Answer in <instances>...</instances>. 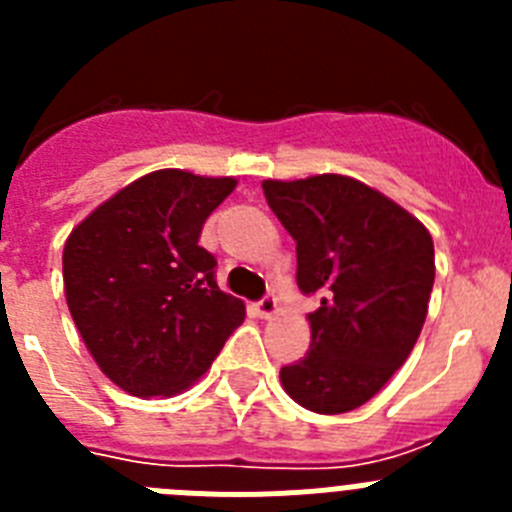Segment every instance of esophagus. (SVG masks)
Masks as SVG:
<instances>
[{
	"mask_svg": "<svg viewBox=\"0 0 512 512\" xmlns=\"http://www.w3.org/2000/svg\"><path fill=\"white\" fill-rule=\"evenodd\" d=\"M256 312H259L261 318H271L274 312H277V297L274 295H264L259 302H256Z\"/></svg>",
	"mask_w": 512,
	"mask_h": 512,
	"instance_id": "obj_1",
	"label": "esophagus"
}]
</instances>
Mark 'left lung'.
I'll return each mask as SVG.
<instances>
[{
  "mask_svg": "<svg viewBox=\"0 0 512 512\" xmlns=\"http://www.w3.org/2000/svg\"><path fill=\"white\" fill-rule=\"evenodd\" d=\"M261 187L297 243V287L320 300L310 351L279 372L284 390L312 413L361 408L418 341L436 277L431 233L348 176Z\"/></svg>",
  "mask_w": 512,
  "mask_h": 512,
  "instance_id": "1",
  "label": "left lung"
}]
</instances>
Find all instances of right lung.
Returning <instances> with one entry per match:
<instances>
[{"label":"right lung","instance_id":"add662e5","mask_svg":"<svg viewBox=\"0 0 512 512\" xmlns=\"http://www.w3.org/2000/svg\"><path fill=\"white\" fill-rule=\"evenodd\" d=\"M235 179L161 169L99 205L63 248L71 318L107 377L135 397L174 395L200 379L246 307L215 282L200 246Z\"/></svg>","mask_w":512,"mask_h":512}]
</instances>
